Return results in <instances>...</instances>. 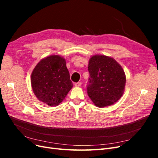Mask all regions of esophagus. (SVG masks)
<instances>
[{
    "mask_svg": "<svg viewBox=\"0 0 158 158\" xmlns=\"http://www.w3.org/2000/svg\"><path fill=\"white\" fill-rule=\"evenodd\" d=\"M81 85H82V83H81V82L75 83V86L76 87H80V86H81Z\"/></svg>",
    "mask_w": 158,
    "mask_h": 158,
    "instance_id": "esophagus-1",
    "label": "esophagus"
}]
</instances>
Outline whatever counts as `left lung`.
Here are the masks:
<instances>
[{
    "label": "left lung",
    "mask_w": 158,
    "mask_h": 158,
    "mask_svg": "<svg viewBox=\"0 0 158 158\" xmlns=\"http://www.w3.org/2000/svg\"><path fill=\"white\" fill-rule=\"evenodd\" d=\"M88 68L87 92L95 106L105 107L117 102L122 97L126 84L122 66L111 57L95 55L89 59Z\"/></svg>",
    "instance_id": "obj_1"
}]
</instances>
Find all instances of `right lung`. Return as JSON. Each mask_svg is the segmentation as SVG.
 Here are the masks:
<instances>
[{"mask_svg":"<svg viewBox=\"0 0 158 158\" xmlns=\"http://www.w3.org/2000/svg\"><path fill=\"white\" fill-rule=\"evenodd\" d=\"M31 84L37 98L51 107L59 105L73 86L66 60L57 55L37 63L31 73Z\"/></svg>","mask_w":158,"mask_h":158,"instance_id":"add662e5","label":"right lung"}]
</instances>
